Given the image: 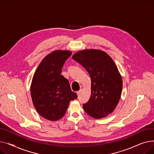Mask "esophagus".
<instances>
[{"label":"esophagus","mask_w":154,"mask_h":154,"mask_svg":"<svg viewBox=\"0 0 154 154\" xmlns=\"http://www.w3.org/2000/svg\"><path fill=\"white\" fill-rule=\"evenodd\" d=\"M80 92H81V90H80V91H77V94L78 95H80Z\"/></svg>","instance_id":"34e87169"}]
</instances>
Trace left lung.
<instances>
[{
  "instance_id": "left-lung-1",
  "label": "left lung",
  "mask_w": 154,
  "mask_h": 154,
  "mask_svg": "<svg viewBox=\"0 0 154 154\" xmlns=\"http://www.w3.org/2000/svg\"><path fill=\"white\" fill-rule=\"evenodd\" d=\"M72 59L86 69L91 79L90 99L83 104L88 115L95 119L108 116L116 107L122 90V80L114 62L99 50L77 52Z\"/></svg>"
}]
</instances>
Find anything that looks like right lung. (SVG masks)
Here are the masks:
<instances>
[{"label":"right lung","instance_id":"add662e5","mask_svg":"<svg viewBox=\"0 0 154 154\" xmlns=\"http://www.w3.org/2000/svg\"><path fill=\"white\" fill-rule=\"evenodd\" d=\"M68 51H55L48 54L38 66L32 79L30 92L38 114L49 120H57L66 113L70 100L77 98L69 80L60 74Z\"/></svg>","mask_w":154,"mask_h":154}]
</instances>
